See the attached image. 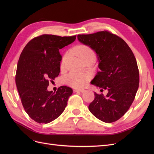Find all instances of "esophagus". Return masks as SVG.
I'll list each match as a JSON object with an SVG mask.
<instances>
[{"mask_svg":"<svg viewBox=\"0 0 154 154\" xmlns=\"http://www.w3.org/2000/svg\"><path fill=\"white\" fill-rule=\"evenodd\" d=\"M74 92H84L85 91L84 89H78V88H76L74 90Z\"/></svg>","mask_w":154,"mask_h":154,"instance_id":"obj_1","label":"esophagus"}]
</instances>
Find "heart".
Returning <instances> with one entry per match:
<instances>
[{"label":"heart","instance_id":"1","mask_svg":"<svg viewBox=\"0 0 154 154\" xmlns=\"http://www.w3.org/2000/svg\"><path fill=\"white\" fill-rule=\"evenodd\" d=\"M74 52L78 54L82 60L94 57L95 58V53L89 46L86 45H78L76 46L73 49ZM69 53H66L65 54L62 59L61 67L63 68L66 66V62L69 57ZM90 79V75L85 73H78V72H71L66 76V82L67 84L75 88H82L84 87L88 81Z\"/></svg>","mask_w":154,"mask_h":154}]
</instances>
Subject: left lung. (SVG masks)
Masks as SVG:
<instances>
[{
    "instance_id": "left-lung-1",
    "label": "left lung",
    "mask_w": 154,
    "mask_h": 154,
    "mask_svg": "<svg viewBox=\"0 0 154 154\" xmlns=\"http://www.w3.org/2000/svg\"><path fill=\"white\" fill-rule=\"evenodd\" d=\"M77 37L81 43L94 50L97 57L100 71L91 83L108 91L105 96L94 92V100L88 109L102 122H114L127 112L137 91L139 74L136 59L127 44L109 31Z\"/></svg>"
}]
</instances>
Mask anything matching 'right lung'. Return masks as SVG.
<instances>
[{"label":"right lung","instance_id":"add662e5","mask_svg":"<svg viewBox=\"0 0 154 154\" xmlns=\"http://www.w3.org/2000/svg\"><path fill=\"white\" fill-rule=\"evenodd\" d=\"M76 35H42L29 41L17 64L16 85L23 106L29 117L38 123H48L62 114L72 89L61 86L49 91V82L60 74L62 56L59 49L72 43Z\"/></svg>","mask_w":154,"mask_h":154}]
</instances>
